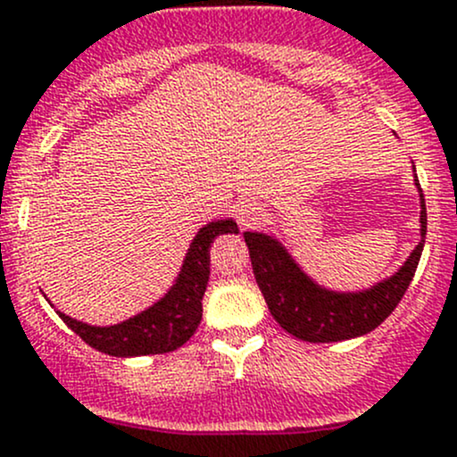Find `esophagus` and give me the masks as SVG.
<instances>
[{"instance_id":"1","label":"esophagus","mask_w":457,"mask_h":457,"mask_svg":"<svg viewBox=\"0 0 457 457\" xmlns=\"http://www.w3.org/2000/svg\"><path fill=\"white\" fill-rule=\"evenodd\" d=\"M265 207L254 199H241L234 205V219L238 220L241 228H254V225H261V220L265 219Z\"/></svg>"}]
</instances>
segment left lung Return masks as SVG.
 Here are the masks:
<instances>
[{"mask_svg":"<svg viewBox=\"0 0 457 457\" xmlns=\"http://www.w3.org/2000/svg\"><path fill=\"white\" fill-rule=\"evenodd\" d=\"M413 183L420 196V243L394 274L356 292H340L316 283L289 254L287 247L271 234H243L250 247L252 270L262 298L285 331L307 343H338L370 334L395 310L416 274L425 247L427 207L416 177V165Z\"/></svg>","mask_w":457,"mask_h":457,"instance_id":"left-lung-1","label":"left lung"}]
</instances>
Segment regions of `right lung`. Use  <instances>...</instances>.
<instances>
[{"label": "right lung", "mask_w": 457, "mask_h": 457, "mask_svg": "<svg viewBox=\"0 0 457 457\" xmlns=\"http://www.w3.org/2000/svg\"><path fill=\"white\" fill-rule=\"evenodd\" d=\"M219 234H238L234 219H216L196 232L172 287L147 310L117 325H87L57 310L59 318L96 352L132 358L168 353L186 345L203 318V294L210 280V247Z\"/></svg>", "instance_id": "add662e5"}]
</instances>
